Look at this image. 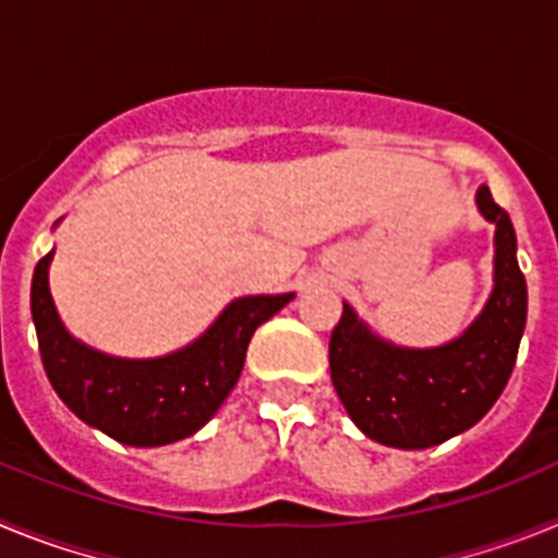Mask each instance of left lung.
Masks as SVG:
<instances>
[{"label":"left lung","instance_id":"obj_1","mask_svg":"<svg viewBox=\"0 0 558 558\" xmlns=\"http://www.w3.org/2000/svg\"><path fill=\"white\" fill-rule=\"evenodd\" d=\"M477 206L495 231V290L475 324L438 349H397L374 338L349 304L329 338V372L354 425L379 445L425 450L481 422L517 363L529 288L517 265L509 211L486 186Z\"/></svg>","mask_w":558,"mask_h":558}]
</instances>
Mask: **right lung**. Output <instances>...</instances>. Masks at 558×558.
Wrapping results in <instances>:
<instances>
[{"label": "right lung", "mask_w": 558, "mask_h": 558, "mask_svg": "<svg viewBox=\"0 0 558 558\" xmlns=\"http://www.w3.org/2000/svg\"><path fill=\"white\" fill-rule=\"evenodd\" d=\"M49 259L52 251L38 259L29 288L44 372L69 411L131 447L172 445L201 430L236 386L254 329L293 299L245 295L192 347L156 360H120L83 347L63 329L49 295Z\"/></svg>", "instance_id": "add662e5"}]
</instances>
